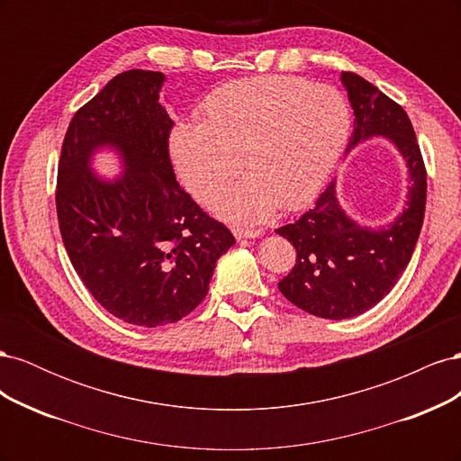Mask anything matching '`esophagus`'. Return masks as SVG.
I'll return each instance as SVG.
<instances>
[{"label": "esophagus", "instance_id": "obj_1", "mask_svg": "<svg viewBox=\"0 0 461 461\" xmlns=\"http://www.w3.org/2000/svg\"><path fill=\"white\" fill-rule=\"evenodd\" d=\"M232 232H234L236 239H258V236H261V230L242 229V227H232Z\"/></svg>", "mask_w": 461, "mask_h": 461}]
</instances>
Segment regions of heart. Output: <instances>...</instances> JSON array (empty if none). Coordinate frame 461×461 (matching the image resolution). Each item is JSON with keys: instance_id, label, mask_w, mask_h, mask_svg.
<instances>
[{"instance_id": "obj_1", "label": "heart", "mask_w": 461, "mask_h": 461, "mask_svg": "<svg viewBox=\"0 0 461 461\" xmlns=\"http://www.w3.org/2000/svg\"><path fill=\"white\" fill-rule=\"evenodd\" d=\"M348 134L350 109L334 88L285 77L240 78L205 97L198 124L173 131L171 159L200 202L225 188L242 163L248 176L217 205L252 222L276 205L296 212L310 203L340 159Z\"/></svg>"}]
</instances>
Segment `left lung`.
<instances>
[{
	"mask_svg": "<svg viewBox=\"0 0 461 461\" xmlns=\"http://www.w3.org/2000/svg\"><path fill=\"white\" fill-rule=\"evenodd\" d=\"M340 77L356 115L348 149L369 136H386L406 159L411 185L403 213L384 229H364L348 219L334 180L310 212L276 229L296 248L294 267L278 281V290L323 319L356 317L393 290L420 239L427 202V169L406 111L359 75L342 71Z\"/></svg>",
	"mask_w": 461,
	"mask_h": 461,
	"instance_id": "left-lung-1",
	"label": "left lung"
}]
</instances>
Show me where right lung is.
<instances>
[{"mask_svg":"<svg viewBox=\"0 0 461 461\" xmlns=\"http://www.w3.org/2000/svg\"><path fill=\"white\" fill-rule=\"evenodd\" d=\"M163 73L132 68L111 78L68 122L55 207L80 281L111 315L138 327L186 317L205 298L217 259L234 244L178 185L169 156L173 119L158 102ZM100 145L128 171L105 184L89 171Z\"/></svg>","mask_w":461,"mask_h":461,"instance_id":"right-lung-1","label":"right lung"}]
</instances>
